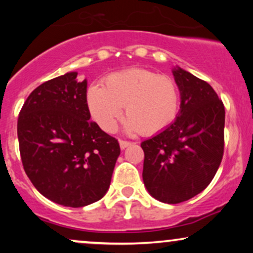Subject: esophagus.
Here are the masks:
<instances>
[{"label": "esophagus", "instance_id": "1", "mask_svg": "<svg viewBox=\"0 0 253 253\" xmlns=\"http://www.w3.org/2000/svg\"><path fill=\"white\" fill-rule=\"evenodd\" d=\"M119 144H120L121 150H125V149H126V147H128L129 145H132V143H130V141H126V140H120V141H119Z\"/></svg>", "mask_w": 253, "mask_h": 253}]
</instances>
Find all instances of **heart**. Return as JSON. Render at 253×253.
<instances>
[{"mask_svg":"<svg viewBox=\"0 0 253 253\" xmlns=\"http://www.w3.org/2000/svg\"><path fill=\"white\" fill-rule=\"evenodd\" d=\"M103 85L91 84L85 102L94 121L106 132H113L126 106V128L143 134H156L176 120L179 90L169 76L146 69H129L110 74Z\"/></svg>","mask_w":253,"mask_h":253,"instance_id":"obj_1","label":"heart"}]
</instances>
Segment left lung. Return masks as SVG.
<instances>
[{
    "label": "left lung",
    "instance_id": "left-lung-1",
    "mask_svg": "<svg viewBox=\"0 0 253 253\" xmlns=\"http://www.w3.org/2000/svg\"><path fill=\"white\" fill-rule=\"evenodd\" d=\"M181 94L175 123L141 143L143 179L158 201L175 205L208 187L223 156L225 107L205 81L181 68L172 70Z\"/></svg>",
    "mask_w": 253,
    "mask_h": 253
}]
</instances>
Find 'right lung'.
Wrapping results in <instances>:
<instances>
[{
  "label": "right lung",
  "instance_id": "right-lung-1",
  "mask_svg": "<svg viewBox=\"0 0 253 253\" xmlns=\"http://www.w3.org/2000/svg\"><path fill=\"white\" fill-rule=\"evenodd\" d=\"M77 72L42 83L27 97L17 120L26 175L42 195L65 207H84L109 189L118 140L90 121L86 80Z\"/></svg>",
  "mask_w": 253,
  "mask_h": 253
}]
</instances>
